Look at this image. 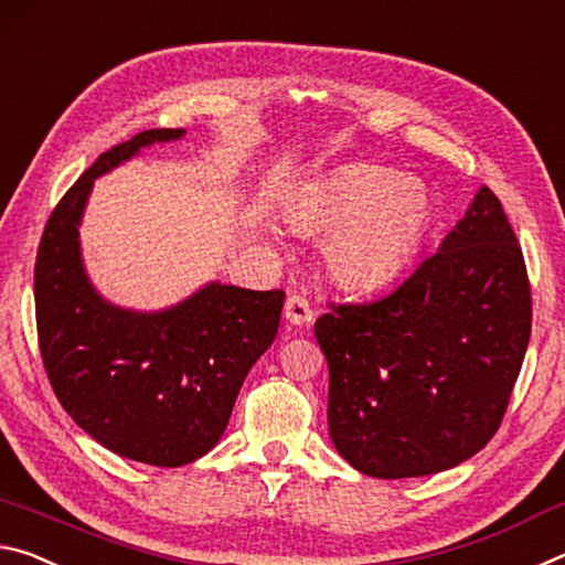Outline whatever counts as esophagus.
<instances>
[{"label": "esophagus", "instance_id": "34e87169", "mask_svg": "<svg viewBox=\"0 0 565 565\" xmlns=\"http://www.w3.org/2000/svg\"><path fill=\"white\" fill-rule=\"evenodd\" d=\"M285 318H288L292 326H305V322H310L312 308L308 298H302V295H290V298L285 300Z\"/></svg>", "mask_w": 565, "mask_h": 565}]
</instances>
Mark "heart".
Listing matches in <instances>:
<instances>
[{
    "label": "heart",
    "mask_w": 565,
    "mask_h": 565,
    "mask_svg": "<svg viewBox=\"0 0 565 565\" xmlns=\"http://www.w3.org/2000/svg\"><path fill=\"white\" fill-rule=\"evenodd\" d=\"M288 217L305 233L326 235L328 270L343 285H375L418 249L433 217L428 188L381 164H348L300 188Z\"/></svg>",
    "instance_id": "heart-1"
}]
</instances>
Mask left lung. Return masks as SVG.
Segmentation results:
<instances>
[{
  "mask_svg": "<svg viewBox=\"0 0 565 565\" xmlns=\"http://www.w3.org/2000/svg\"><path fill=\"white\" fill-rule=\"evenodd\" d=\"M531 318L523 249L501 200L480 188L395 290L328 302L316 320L340 456L373 478L430 476L476 456L501 428Z\"/></svg>",
  "mask_w": 565,
  "mask_h": 565,
  "instance_id": "8db88e82",
  "label": "left lung"
}]
</instances>
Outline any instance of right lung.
Listing matches in <instances>:
<instances>
[{
    "instance_id": "add662e5",
    "label": "right lung",
    "mask_w": 565,
    "mask_h": 565,
    "mask_svg": "<svg viewBox=\"0 0 565 565\" xmlns=\"http://www.w3.org/2000/svg\"><path fill=\"white\" fill-rule=\"evenodd\" d=\"M174 137L182 129H145L102 152L52 210L34 263L36 340L62 408L117 456L160 468L192 463L220 440L247 370L273 345L285 300L282 290L212 282L145 316L92 290L77 243L92 182Z\"/></svg>"
}]
</instances>
